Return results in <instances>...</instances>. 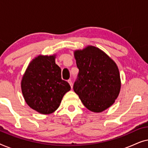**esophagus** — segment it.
<instances>
[{
    "label": "esophagus",
    "mask_w": 148,
    "mask_h": 148,
    "mask_svg": "<svg viewBox=\"0 0 148 148\" xmlns=\"http://www.w3.org/2000/svg\"><path fill=\"white\" fill-rule=\"evenodd\" d=\"M68 83H69V84L71 88H73V83H72V82H71V80L69 79V80H68Z\"/></svg>",
    "instance_id": "34e87169"
}]
</instances>
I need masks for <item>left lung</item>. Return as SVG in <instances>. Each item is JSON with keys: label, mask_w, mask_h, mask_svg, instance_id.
I'll return each instance as SVG.
<instances>
[{"label": "left lung", "mask_w": 148, "mask_h": 148, "mask_svg": "<svg viewBox=\"0 0 148 148\" xmlns=\"http://www.w3.org/2000/svg\"><path fill=\"white\" fill-rule=\"evenodd\" d=\"M79 70L73 86L83 104L94 112H102L114 104L121 82L116 62L104 51L94 46L74 51Z\"/></svg>", "instance_id": "8db88e82"}]
</instances>
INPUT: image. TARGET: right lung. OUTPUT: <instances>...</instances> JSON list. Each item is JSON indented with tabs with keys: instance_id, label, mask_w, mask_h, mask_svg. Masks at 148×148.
<instances>
[{
	"instance_id": "add662e5",
	"label": "right lung",
	"mask_w": 148,
	"mask_h": 148,
	"mask_svg": "<svg viewBox=\"0 0 148 148\" xmlns=\"http://www.w3.org/2000/svg\"><path fill=\"white\" fill-rule=\"evenodd\" d=\"M56 54H40L29 62L21 82V92L27 104L42 114L54 112L64 95L71 90L61 79V69L55 62Z\"/></svg>"
}]
</instances>
